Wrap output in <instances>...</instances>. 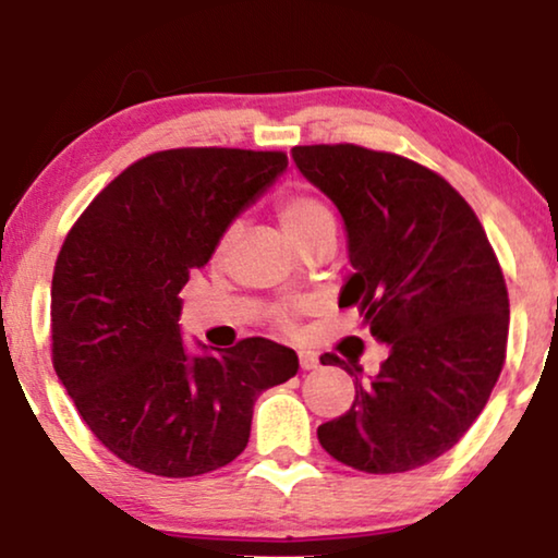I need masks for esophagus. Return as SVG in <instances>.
<instances>
[{
	"instance_id": "34e87169",
	"label": "esophagus",
	"mask_w": 558,
	"mask_h": 558,
	"mask_svg": "<svg viewBox=\"0 0 558 558\" xmlns=\"http://www.w3.org/2000/svg\"><path fill=\"white\" fill-rule=\"evenodd\" d=\"M300 365L302 371H315L319 368V357L315 353H300Z\"/></svg>"
}]
</instances>
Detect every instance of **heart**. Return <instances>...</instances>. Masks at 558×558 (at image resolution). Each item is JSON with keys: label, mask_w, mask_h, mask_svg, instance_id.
I'll return each mask as SVG.
<instances>
[{"label": "heart", "mask_w": 558, "mask_h": 558, "mask_svg": "<svg viewBox=\"0 0 558 558\" xmlns=\"http://www.w3.org/2000/svg\"><path fill=\"white\" fill-rule=\"evenodd\" d=\"M279 223L284 228L289 241L300 243L310 233H315L317 228L335 226V218L332 210L319 197L310 193H292L279 203ZM233 231L235 228H228V233L223 235V246L233 239ZM281 325L289 327V317H281Z\"/></svg>", "instance_id": "1"}]
</instances>
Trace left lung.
I'll list each match as a JSON object with an SVG mask.
<instances>
[{
    "label": "left lung",
    "mask_w": 558,
    "mask_h": 558,
    "mask_svg": "<svg viewBox=\"0 0 558 558\" xmlns=\"http://www.w3.org/2000/svg\"><path fill=\"white\" fill-rule=\"evenodd\" d=\"M294 165L340 210L357 304L388 357L345 414L317 429L335 460L371 475L437 460L485 409L506 363L508 289L475 210L437 172L355 144L292 149Z\"/></svg>",
    "instance_id": "left-lung-1"
}]
</instances>
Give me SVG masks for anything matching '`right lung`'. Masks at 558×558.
<instances>
[{
    "mask_svg": "<svg viewBox=\"0 0 558 558\" xmlns=\"http://www.w3.org/2000/svg\"><path fill=\"white\" fill-rule=\"evenodd\" d=\"M284 170V151H155L65 235L50 289L52 365L88 429L132 468L195 477L233 462L258 393L300 368L292 348L266 338L193 355L180 330L190 271Z\"/></svg>",
    "mask_w": 558,
    "mask_h": 558,
    "instance_id": "add662e5",
    "label": "right lung"
}]
</instances>
